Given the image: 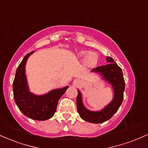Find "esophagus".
<instances>
[{
	"label": "esophagus",
	"instance_id": "1",
	"mask_svg": "<svg viewBox=\"0 0 148 148\" xmlns=\"http://www.w3.org/2000/svg\"><path fill=\"white\" fill-rule=\"evenodd\" d=\"M80 82H81V81H77V83H80Z\"/></svg>",
	"mask_w": 148,
	"mask_h": 148
}]
</instances>
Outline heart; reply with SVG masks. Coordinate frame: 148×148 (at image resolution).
<instances>
[{
  "label": "heart",
  "mask_w": 148,
  "mask_h": 148,
  "mask_svg": "<svg viewBox=\"0 0 148 148\" xmlns=\"http://www.w3.org/2000/svg\"><path fill=\"white\" fill-rule=\"evenodd\" d=\"M79 56L85 58L87 57L86 59V62L88 65L89 66H95L96 65L98 62V56L95 53H90L88 51H84L79 53Z\"/></svg>",
  "instance_id": "obj_1"
}]
</instances>
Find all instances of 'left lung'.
Segmentation results:
<instances>
[{"label": "left lung", "instance_id": "obj_1", "mask_svg": "<svg viewBox=\"0 0 148 148\" xmlns=\"http://www.w3.org/2000/svg\"><path fill=\"white\" fill-rule=\"evenodd\" d=\"M106 60L108 64L99 66L93 69L92 71L99 72L103 76V79L112 85L114 90V97L111 102L101 111H90L84 107L81 99V92L78 90V96L76 99L78 113L83 120L91 123H101L111 118L120 108L123 100L125 83L123 71L112 58L108 56L106 58Z\"/></svg>", "mask_w": 148, "mask_h": 148}]
</instances>
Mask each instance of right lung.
I'll return each mask as SVG.
<instances>
[{"label": "right lung", "mask_w": 148, "mask_h": 148, "mask_svg": "<svg viewBox=\"0 0 148 148\" xmlns=\"http://www.w3.org/2000/svg\"><path fill=\"white\" fill-rule=\"evenodd\" d=\"M33 52L27 54L17 67L13 81V95L15 103L25 116L40 121L48 120L53 116L58 100L67 90L68 86L53 90L42 96L30 93L28 91L25 75V65L28 58Z\"/></svg>", "instance_id": "obj_1"}]
</instances>
